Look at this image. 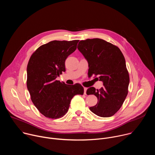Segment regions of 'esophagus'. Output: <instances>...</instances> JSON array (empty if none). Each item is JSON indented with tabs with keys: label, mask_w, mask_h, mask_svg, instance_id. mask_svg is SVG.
Listing matches in <instances>:
<instances>
[{
	"label": "esophagus",
	"mask_w": 155,
	"mask_h": 155,
	"mask_svg": "<svg viewBox=\"0 0 155 155\" xmlns=\"http://www.w3.org/2000/svg\"><path fill=\"white\" fill-rule=\"evenodd\" d=\"M87 87H84V94H86V91H87Z\"/></svg>",
	"instance_id": "1"
}]
</instances>
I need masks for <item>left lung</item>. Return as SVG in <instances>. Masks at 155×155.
Listing matches in <instances>:
<instances>
[{"label":"left lung","mask_w":155,"mask_h":155,"mask_svg":"<svg viewBox=\"0 0 155 155\" xmlns=\"http://www.w3.org/2000/svg\"><path fill=\"white\" fill-rule=\"evenodd\" d=\"M77 48L88 62V74L99 75L104 84L100 90L87 89L86 94L95 95L98 100L90 110L101 117L114 115L128 93L129 75L122 52L112 43L97 38L81 40Z\"/></svg>","instance_id":"8db88e82"}]
</instances>
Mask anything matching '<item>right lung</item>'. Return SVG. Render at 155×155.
<instances>
[{
  "instance_id": "add662e5",
  "label": "right lung",
  "mask_w": 155,
  "mask_h": 155,
  "mask_svg": "<svg viewBox=\"0 0 155 155\" xmlns=\"http://www.w3.org/2000/svg\"><path fill=\"white\" fill-rule=\"evenodd\" d=\"M78 41H50L38 47L29 60L28 90L34 105L47 118L62 117L68 112L73 97L84 93L80 84L68 85L56 79L65 71V59L75 51Z\"/></svg>"
}]
</instances>
